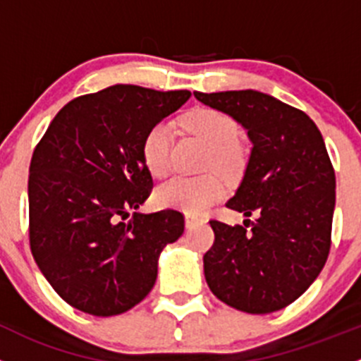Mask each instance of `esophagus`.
I'll use <instances>...</instances> for the list:
<instances>
[{
    "label": "esophagus",
    "mask_w": 361,
    "mask_h": 361,
    "mask_svg": "<svg viewBox=\"0 0 361 361\" xmlns=\"http://www.w3.org/2000/svg\"><path fill=\"white\" fill-rule=\"evenodd\" d=\"M199 222H201V220L195 219V216H190V215L185 216V226H187V229H192V227L197 226Z\"/></svg>",
    "instance_id": "1"
}]
</instances>
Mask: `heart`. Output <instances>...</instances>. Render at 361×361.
Segmentation results:
<instances>
[{"label":"heart","mask_w":361,"mask_h":361,"mask_svg":"<svg viewBox=\"0 0 361 361\" xmlns=\"http://www.w3.org/2000/svg\"><path fill=\"white\" fill-rule=\"evenodd\" d=\"M185 127L209 146L206 160L208 169L219 171L226 178H236L245 167V152L234 139L238 125L220 111L195 109L185 116ZM173 128L167 121L155 123L141 142V159L153 178H164L169 171V153ZM222 180L215 174L204 176H176L155 190V202L162 208L180 209L187 215H202L212 204L224 197Z\"/></svg>","instance_id":"1"}]
</instances>
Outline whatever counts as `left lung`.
<instances>
[{
  "label": "left lung",
  "mask_w": 361,
  "mask_h": 361,
  "mask_svg": "<svg viewBox=\"0 0 361 361\" xmlns=\"http://www.w3.org/2000/svg\"><path fill=\"white\" fill-rule=\"evenodd\" d=\"M247 130L250 157L227 208L243 226L212 220L215 243L204 277L220 302L247 314H269L298 300L330 252L335 171L323 135L303 111L255 90L194 93Z\"/></svg>",
  "instance_id": "1"
}]
</instances>
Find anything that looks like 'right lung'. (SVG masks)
<instances>
[{"instance_id":"add662e5","label":"right lung","mask_w":361,"mask_h":361,"mask_svg":"<svg viewBox=\"0 0 361 361\" xmlns=\"http://www.w3.org/2000/svg\"><path fill=\"white\" fill-rule=\"evenodd\" d=\"M188 99L187 90L114 84L66 104L35 148L31 254L73 309L99 317L130 310L155 286L160 252L183 234L176 209H137L153 185L142 137Z\"/></svg>"}]
</instances>
